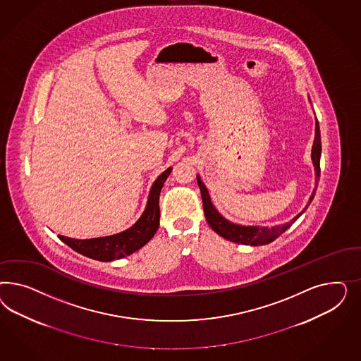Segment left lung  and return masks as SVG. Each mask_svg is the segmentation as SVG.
I'll list each match as a JSON object with an SVG mask.
<instances>
[{"mask_svg": "<svg viewBox=\"0 0 361 361\" xmlns=\"http://www.w3.org/2000/svg\"><path fill=\"white\" fill-rule=\"evenodd\" d=\"M320 153H322V142H320V130H319V123H315V140H314V145H312V161L315 165V175H317V180L315 184L319 183V177H320ZM197 183L200 186L201 190V197H202V207H204V213L205 217L208 221L210 228L214 230L219 235L224 237L225 240L235 242V243H240V245H252V246H261V245H266L270 243L274 240H276L282 233L288 229L296 219L300 217V214L306 210H303L300 214H298L295 219L290 221L288 224H284L282 226H274V228H259V226H240V225H235L233 222H230L228 219H224L217 209L214 208V205L210 201V196H209L208 189L207 186L204 185V183L201 181V178L197 176ZM315 195V190H314ZM314 195L310 198V201H312ZM308 207V205H307Z\"/></svg>", "mask_w": 361, "mask_h": 361, "instance_id": "1", "label": "left lung"}]
</instances>
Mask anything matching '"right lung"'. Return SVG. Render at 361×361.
Masks as SVG:
<instances>
[{
	"label": "right lung",
	"mask_w": 361,
	"mask_h": 361,
	"mask_svg": "<svg viewBox=\"0 0 361 361\" xmlns=\"http://www.w3.org/2000/svg\"><path fill=\"white\" fill-rule=\"evenodd\" d=\"M171 172H172V168H168L156 178V181L153 183L151 188L147 208L144 210L142 217L130 229L121 231L115 235L91 238V240H73L63 235H59V238L73 250L102 262L119 259L130 255L132 252H137L148 240H151L154 233L159 229V221H160L159 198H160V192L164 185L165 180L168 178V176L171 175Z\"/></svg>",
	"instance_id": "1"
}]
</instances>
